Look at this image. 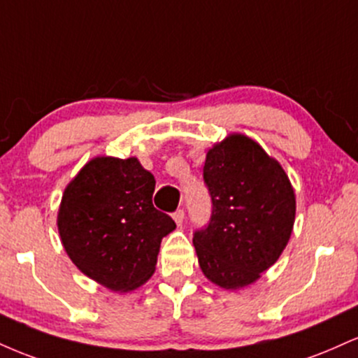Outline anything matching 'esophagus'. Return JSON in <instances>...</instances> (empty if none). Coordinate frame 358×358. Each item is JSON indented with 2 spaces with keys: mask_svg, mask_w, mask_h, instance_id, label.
<instances>
[{
  "mask_svg": "<svg viewBox=\"0 0 358 358\" xmlns=\"http://www.w3.org/2000/svg\"><path fill=\"white\" fill-rule=\"evenodd\" d=\"M183 219H185L183 208H178V210H176V212L173 213V220H175L178 225H182V224H183Z\"/></svg>",
  "mask_w": 358,
  "mask_h": 358,
  "instance_id": "34e87169",
  "label": "esophagus"
}]
</instances>
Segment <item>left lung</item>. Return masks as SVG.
Listing matches in <instances>:
<instances>
[{
    "instance_id": "1",
    "label": "left lung",
    "mask_w": 358,
    "mask_h": 358,
    "mask_svg": "<svg viewBox=\"0 0 358 358\" xmlns=\"http://www.w3.org/2000/svg\"><path fill=\"white\" fill-rule=\"evenodd\" d=\"M212 215L193 234L199 264L213 285H252L285 250L296 199L289 178L254 139L229 134L205 158Z\"/></svg>"
}]
</instances>
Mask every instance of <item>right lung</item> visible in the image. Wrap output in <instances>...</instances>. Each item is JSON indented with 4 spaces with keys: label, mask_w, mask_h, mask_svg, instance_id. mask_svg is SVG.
<instances>
[{
    "label": "right lung",
    "mask_w": 358,
    "mask_h": 358,
    "mask_svg": "<svg viewBox=\"0 0 358 358\" xmlns=\"http://www.w3.org/2000/svg\"><path fill=\"white\" fill-rule=\"evenodd\" d=\"M155 176L138 158L97 156L65 188L57 217L65 252L85 276L119 293L155 273L175 222L153 207Z\"/></svg>",
    "instance_id": "1"
}]
</instances>
